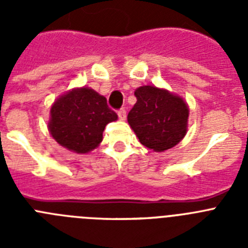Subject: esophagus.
<instances>
[{"mask_svg": "<svg viewBox=\"0 0 248 248\" xmlns=\"http://www.w3.org/2000/svg\"><path fill=\"white\" fill-rule=\"evenodd\" d=\"M118 117H119L120 120H125V118H126L125 109H119V110H118Z\"/></svg>", "mask_w": 248, "mask_h": 248, "instance_id": "1", "label": "esophagus"}]
</instances>
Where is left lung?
I'll list each match as a JSON object with an SVG mask.
<instances>
[{
  "instance_id": "1",
  "label": "left lung",
  "mask_w": 248,
  "mask_h": 248,
  "mask_svg": "<svg viewBox=\"0 0 248 248\" xmlns=\"http://www.w3.org/2000/svg\"><path fill=\"white\" fill-rule=\"evenodd\" d=\"M135 97L128 122L144 146L164 151L185 137L189 108L181 98L151 85L138 88Z\"/></svg>"
}]
</instances>
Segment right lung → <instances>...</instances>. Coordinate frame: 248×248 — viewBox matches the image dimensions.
<instances>
[{"label":"right lung","mask_w":248,"mask_h":248,"mask_svg":"<svg viewBox=\"0 0 248 248\" xmlns=\"http://www.w3.org/2000/svg\"><path fill=\"white\" fill-rule=\"evenodd\" d=\"M118 119L103 95L89 88L74 89L50 108L49 131L58 144L84 154L100 144L108 123Z\"/></svg>","instance_id":"add662e5"}]
</instances>
